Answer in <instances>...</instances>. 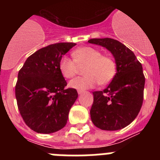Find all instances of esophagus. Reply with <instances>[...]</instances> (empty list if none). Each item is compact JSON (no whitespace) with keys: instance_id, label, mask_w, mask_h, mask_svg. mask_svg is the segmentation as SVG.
<instances>
[{"instance_id":"obj_1","label":"esophagus","mask_w":160,"mask_h":160,"mask_svg":"<svg viewBox=\"0 0 160 160\" xmlns=\"http://www.w3.org/2000/svg\"><path fill=\"white\" fill-rule=\"evenodd\" d=\"M83 93V90H78V94H82Z\"/></svg>"}]
</instances>
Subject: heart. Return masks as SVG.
I'll use <instances>...</instances> for the list:
<instances>
[{"mask_svg":"<svg viewBox=\"0 0 160 160\" xmlns=\"http://www.w3.org/2000/svg\"><path fill=\"white\" fill-rule=\"evenodd\" d=\"M73 59L63 56L59 61V70L66 78H71L78 70V65L87 64L84 73L87 75L77 77L69 82V87L78 90L93 88L99 82L106 85L114 78L116 64L112 58L102 55L98 49L89 46L78 48L73 53Z\"/></svg>","mask_w":160,"mask_h":160,"instance_id":"obj_1","label":"heart"}]
</instances>
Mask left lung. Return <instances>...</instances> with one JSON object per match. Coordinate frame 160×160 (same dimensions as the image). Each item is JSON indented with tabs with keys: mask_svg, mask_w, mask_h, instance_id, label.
<instances>
[{
	"mask_svg": "<svg viewBox=\"0 0 160 160\" xmlns=\"http://www.w3.org/2000/svg\"><path fill=\"white\" fill-rule=\"evenodd\" d=\"M89 43L106 48L112 53L116 73L102 91H94L90 109L91 121L104 131H118L129 125L142 107L145 77L135 53L111 38H93Z\"/></svg>",
	"mask_w": 160,
	"mask_h": 160,
	"instance_id": "1",
	"label": "left lung"
}]
</instances>
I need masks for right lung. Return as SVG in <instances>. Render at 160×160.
Here are the masks:
<instances>
[{"mask_svg": "<svg viewBox=\"0 0 160 160\" xmlns=\"http://www.w3.org/2000/svg\"><path fill=\"white\" fill-rule=\"evenodd\" d=\"M74 46L62 42L42 48L30 55L19 70L15 87L18 110L35 132H56L67 122L78 94L75 89H65L67 83L59 70V61Z\"/></svg>", "mask_w": 160, "mask_h": 160, "instance_id": "1", "label": "right lung"}]
</instances>
